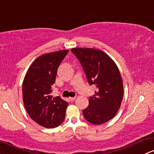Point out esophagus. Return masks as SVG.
Masks as SVG:
<instances>
[{
	"label": "esophagus",
	"mask_w": 154,
	"mask_h": 154,
	"mask_svg": "<svg viewBox=\"0 0 154 154\" xmlns=\"http://www.w3.org/2000/svg\"><path fill=\"white\" fill-rule=\"evenodd\" d=\"M75 99H76L75 97H70L69 98V100H70L71 102H74V101L75 100Z\"/></svg>",
	"instance_id": "34e87169"
}]
</instances>
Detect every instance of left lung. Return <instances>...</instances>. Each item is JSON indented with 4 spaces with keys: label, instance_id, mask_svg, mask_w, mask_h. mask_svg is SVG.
<instances>
[{
    "label": "left lung",
    "instance_id": "left-lung-1",
    "mask_svg": "<svg viewBox=\"0 0 154 154\" xmlns=\"http://www.w3.org/2000/svg\"><path fill=\"white\" fill-rule=\"evenodd\" d=\"M71 51L82 65L88 83L97 88L82 114L91 124H104L116 116L123 100L124 85L118 66L102 50L72 48Z\"/></svg>",
    "mask_w": 154,
    "mask_h": 154
}]
</instances>
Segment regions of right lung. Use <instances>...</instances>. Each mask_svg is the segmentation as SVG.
I'll use <instances>...</instances> for the list:
<instances>
[{
	"label": "right lung",
	"instance_id": "right-lung-1",
	"mask_svg": "<svg viewBox=\"0 0 154 154\" xmlns=\"http://www.w3.org/2000/svg\"><path fill=\"white\" fill-rule=\"evenodd\" d=\"M68 52L64 50L39 56L30 65L23 80V99L27 112L35 122L48 129L63 123L69 104L60 96H50L59 65Z\"/></svg>",
	"mask_w": 154,
	"mask_h": 154
}]
</instances>
